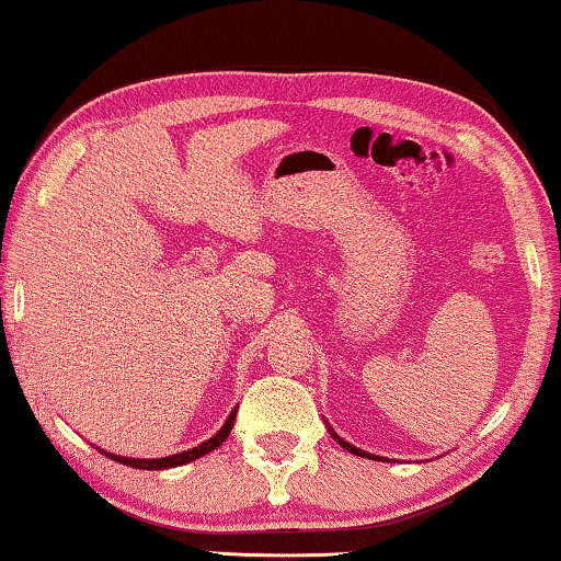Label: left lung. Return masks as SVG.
I'll return each instance as SVG.
<instances>
[{"label": "left lung", "instance_id": "8db88e82", "mask_svg": "<svg viewBox=\"0 0 561 561\" xmlns=\"http://www.w3.org/2000/svg\"><path fill=\"white\" fill-rule=\"evenodd\" d=\"M332 437H334L336 442H340V444H342V447H344L346 451H352V455H357V457H369V459H377V457H371V455H367V451H362V449H354V447H352V444H346L344 439H340V437H336V434H334V432H332Z\"/></svg>", "mask_w": 561, "mask_h": 561}]
</instances>
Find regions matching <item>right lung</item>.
<instances>
[{
	"instance_id": "right-lung-1",
	"label": "right lung",
	"mask_w": 561,
	"mask_h": 561,
	"mask_svg": "<svg viewBox=\"0 0 561 561\" xmlns=\"http://www.w3.org/2000/svg\"><path fill=\"white\" fill-rule=\"evenodd\" d=\"M234 416H237V409H234L232 414H229V420H227L225 426H221V430L215 434V437L207 439V442H202L199 447H194V449H190V451H182V455H172V457H162V459H129V457L106 455V451H104V455L110 457V459H114V461H119V465H127V467H135V469H169V467H182V465H186V461H194V459H199V457H204V455H209V451H215V449L219 447V444L229 437V432H232Z\"/></svg>"
}]
</instances>
